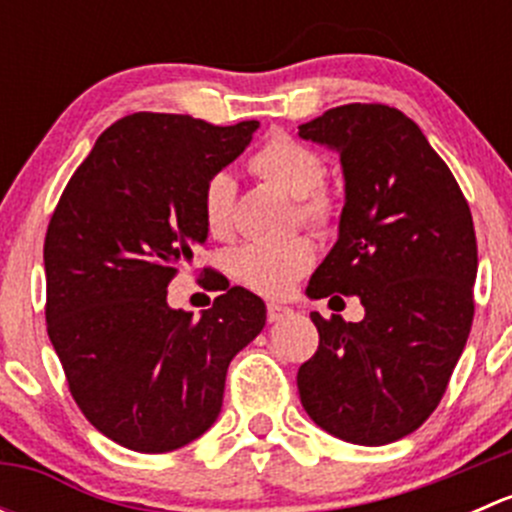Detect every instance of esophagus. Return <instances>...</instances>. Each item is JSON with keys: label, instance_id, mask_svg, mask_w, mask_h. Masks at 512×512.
<instances>
[{"label": "esophagus", "instance_id": "1", "mask_svg": "<svg viewBox=\"0 0 512 512\" xmlns=\"http://www.w3.org/2000/svg\"><path fill=\"white\" fill-rule=\"evenodd\" d=\"M292 314V309L289 307H282V304H267V319L270 322H280V319H285Z\"/></svg>", "mask_w": 512, "mask_h": 512}]
</instances>
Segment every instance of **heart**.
Returning a JSON list of instances; mask_svg holds the SVG:
<instances>
[{
    "label": "heart",
    "instance_id": "b5f03b06",
    "mask_svg": "<svg viewBox=\"0 0 512 512\" xmlns=\"http://www.w3.org/2000/svg\"><path fill=\"white\" fill-rule=\"evenodd\" d=\"M250 170L265 183L294 198V215L312 230H327L337 220V200L324 185L327 163L312 148L285 133H272L250 158ZM235 180L215 173L200 195L203 223L210 235L225 237L232 230ZM314 265V247L307 237L287 242H250L230 255V272L237 282L265 297H282Z\"/></svg>",
    "mask_w": 512,
    "mask_h": 512
}]
</instances>
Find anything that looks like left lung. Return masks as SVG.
Wrapping results in <instances>:
<instances>
[{
    "instance_id": "1",
    "label": "left lung",
    "mask_w": 512,
    "mask_h": 512,
    "mask_svg": "<svg viewBox=\"0 0 512 512\" xmlns=\"http://www.w3.org/2000/svg\"><path fill=\"white\" fill-rule=\"evenodd\" d=\"M299 136L339 151L347 180L339 240L307 294H356L366 312L361 322L312 312L319 347L297 371L299 399L332 436L384 446L436 411L466 347L478 272L471 208L399 108H329Z\"/></svg>"
}]
</instances>
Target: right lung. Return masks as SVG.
Returning <instances> with one entry per match:
<instances>
[{"mask_svg":"<svg viewBox=\"0 0 512 512\" xmlns=\"http://www.w3.org/2000/svg\"><path fill=\"white\" fill-rule=\"evenodd\" d=\"M257 121L213 126L133 113L98 136L49 220L46 332L76 406L131 451L165 453L220 414L232 356L262 332L265 302L203 267L200 319L168 307V285L205 245L200 195Z\"/></svg>","mask_w":512,"mask_h":512,"instance_id":"1","label":"right lung"}]
</instances>
